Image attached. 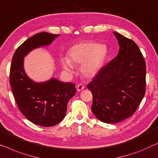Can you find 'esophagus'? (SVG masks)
<instances>
[{
  "instance_id": "esophagus-1",
  "label": "esophagus",
  "mask_w": 158,
  "mask_h": 158,
  "mask_svg": "<svg viewBox=\"0 0 158 158\" xmlns=\"http://www.w3.org/2000/svg\"><path fill=\"white\" fill-rule=\"evenodd\" d=\"M77 90L78 91V92H80V91H81L82 89H84V87H85V86H84L83 84H79L78 85H77Z\"/></svg>"
}]
</instances>
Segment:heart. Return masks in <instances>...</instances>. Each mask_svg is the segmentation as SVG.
<instances>
[{"label": "heart", "mask_w": 158, "mask_h": 158, "mask_svg": "<svg viewBox=\"0 0 158 158\" xmlns=\"http://www.w3.org/2000/svg\"><path fill=\"white\" fill-rule=\"evenodd\" d=\"M105 44L96 42H81L72 46L68 57H61L60 64L69 74L74 72V64H81L80 71L84 77L92 78L99 74L108 56Z\"/></svg>", "instance_id": "heart-1"}]
</instances>
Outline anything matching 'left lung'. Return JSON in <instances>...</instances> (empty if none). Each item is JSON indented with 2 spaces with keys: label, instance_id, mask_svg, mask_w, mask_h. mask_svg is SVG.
Segmentation results:
<instances>
[{
  "label": "left lung",
  "instance_id": "obj_1",
  "mask_svg": "<svg viewBox=\"0 0 158 158\" xmlns=\"http://www.w3.org/2000/svg\"><path fill=\"white\" fill-rule=\"evenodd\" d=\"M114 34L118 54L87 85L93 95L92 112L107 124L132 116L145 94L146 65L138 46L118 33Z\"/></svg>",
  "mask_w": 158,
  "mask_h": 158
}]
</instances>
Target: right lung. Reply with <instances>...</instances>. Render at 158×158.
Here are the masks:
<instances>
[{"instance_id":"obj_1","label":"right lung","mask_w":158,"mask_h":158,"mask_svg":"<svg viewBox=\"0 0 158 158\" xmlns=\"http://www.w3.org/2000/svg\"><path fill=\"white\" fill-rule=\"evenodd\" d=\"M59 34L41 32L23 42L13 54L10 69V84L22 114L35 124L52 127L65 117L69 99L76 94L74 84L51 78L35 82L24 69V57L35 48L49 46Z\"/></svg>"}]
</instances>
